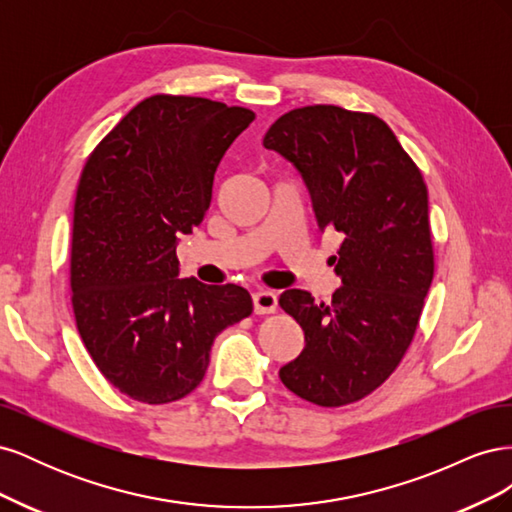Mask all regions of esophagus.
<instances>
[{"mask_svg":"<svg viewBox=\"0 0 512 512\" xmlns=\"http://www.w3.org/2000/svg\"><path fill=\"white\" fill-rule=\"evenodd\" d=\"M254 312L256 314H273L277 307V294L271 290H258L254 292Z\"/></svg>","mask_w":512,"mask_h":512,"instance_id":"34e87169","label":"esophagus"}]
</instances>
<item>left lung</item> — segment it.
Returning a JSON list of instances; mask_svg holds the SVG:
<instances>
[{"label":"left lung","mask_w":512,"mask_h":512,"mask_svg":"<svg viewBox=\"0 0 512 512\" xmlns=\"http://www.w3.org/2000/svg\"><path fill=\"white\" fill-rule=\"evenodd\" d=\"M262 145L299 170L318 228L342 235L331 303L299 288L280 297L305 333L280 378L316 406L352 404L393 374L416 333L433 280L427 185L380 117L333 104L294 108Z\"/></svg>","instance_id":"1"}]
</instances>
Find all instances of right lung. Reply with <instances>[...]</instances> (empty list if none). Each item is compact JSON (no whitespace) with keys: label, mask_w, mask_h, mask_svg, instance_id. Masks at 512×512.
<instances>
[{"label":"right lung","mask_w":512,"mask_h":512,"mask_svg":"<svg viewBox=\"0 0 512 512\" xmlns=\"http://www.w3.org/2000/svg\"><path fill=\"white\" fill-rule=\"evenodd\" d=\"M254 117L207 98L151 96L81 173L70 258L76 329L102 376L143 404L192 393L213 339L252 314L237 284L179 280L177 243L203 222L215 170Z\"/></svg>","instance_id":"right-lung-1"}]
</instances>
